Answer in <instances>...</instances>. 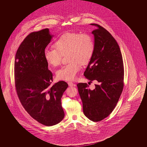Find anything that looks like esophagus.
<instances>
[{"label":"esophagus","mask_w":147,"mask_h":147,"mask_svg":"<svg viewBox=\"0 0 147 147\" xmlns=\"http://www.w3.org/2000/svg\"><path fill=\"white\" fill-rule=\"evenodd\" d=\"M68 84L69 85V86H70V87H75L76 86V84H74V83H73L71 82H68Z\"/></svg>","instance_id":"obj_1"}]
</instances>
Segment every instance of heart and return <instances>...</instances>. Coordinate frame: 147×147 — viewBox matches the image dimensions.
Here are the masks:
<instances>
[{
	"label": "heart",
	"instance_id": "obj_1",
	"mask_svg": "<svg viewBox=\"0 0 147 147\" xmlns=\"http://www.w3.org/2000/svg\"><path fill=\"white\" fill-rule=\"evenodd\" d=\"M53 46L55 49L45 50V59L50 66L57 67L61 64L62 56L67 54L69 63L59 69L56 74L59 80L65 81L76 79L81 64L88 63L94 49L93 39L86 33H68L59 38Z\"/></svg>",
	"mask_w": 147,
	"mask_h": 147
}]
</instances>
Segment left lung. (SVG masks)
Returning <instances> with one entry per match:
<instances>
[{"label":"left lung","instance_id":"1","mask_svg":"<svg viewBox=\"0 0 147 147\" xmlns=\"http://www.w3.org/2000/svg\"><path fill=\"white\" fill-rule=\"evenodd\" d=\"M92 31L94 49L84 72L90 80H96L95 89L90 90L86 83L77 86L83 105L85 115L98 122L111 114L118 102L123 88L124 67L119 46L111 34L96 24Z\"/></svg>","mask_w":147,"mask_h":147}]
</instances>
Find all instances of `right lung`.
<instances>
[{
    "label": "right lung",
    "instance_id": "obj_1",
    "mask_svg": "<svg viewBox=\"0 0 147 147\" xmlns=\"http://www.w3.org/2000/svg\"><path fill=\"white\" fill-rule=\"evenodd\" d=\"M53 35L49 28L32 32L18 48L14 61V81L18 98L32 117L46 126L57 125L65 114L61 98L68 85L63 81L51 85L44 51Z\"/></svg>",
    "mask_w": 147,
    "mask_h": 147
}]
</instances>
